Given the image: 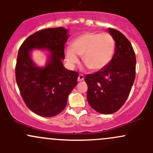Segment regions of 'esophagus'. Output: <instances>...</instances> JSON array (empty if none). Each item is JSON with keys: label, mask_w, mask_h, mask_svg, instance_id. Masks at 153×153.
<instances>
[{"label": "esophagus", "mask_w": 153, "mask_h": 153, "mask_svg": "<svg viewBox=\"0 0 153 153\" xmlns=\"http://www.w3.org/2000/svg\"><path fill=\"white\" fill-rule=\"evenodd\" d=\"M84 75H78V81H84Z\"/></svg>", "instance_id": "esophagus-1"}]
</instances>
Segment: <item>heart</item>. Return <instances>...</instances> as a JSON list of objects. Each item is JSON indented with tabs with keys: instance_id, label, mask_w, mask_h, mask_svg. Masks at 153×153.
Here are the masks:
<instances>
[{
	"instance_id": "1",
	"label": "heart",
	"mask_w": 153,
	"mask_h": 153,
	"mask_svg": "<svg viewBox=\"0 0 153 153\" xmlns=\"http://www.w3.org/2000/svg\"><path fill=\"white\" fill-rule=\"evenodd\" d=\"M115 49V41L110 34L89 32L75 38L64 54L69 67L74 68L79 63V55L88 67L98 71L109 64Z\"/></svg>"
}]
</instances>
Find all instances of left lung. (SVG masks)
<instances>
[{
    "instance_id": "8db88e82",
    "label": "left lung",
    "mask_w": 153,
    "mask_h": 153,
    "mask_svg": "<svg viewBox=\"0 0 153 153\" xmlns=\"http://www.w3.org/2000/svg\"><path fill=\"white\" fill-rule=\"evenodd\" d=\"M115 41V54L104 69L85 77L89 105L101 114L117 112L127 99L135 78V52L129 40L119 31L108 29Z\"/></svg>"
}]
</instances>
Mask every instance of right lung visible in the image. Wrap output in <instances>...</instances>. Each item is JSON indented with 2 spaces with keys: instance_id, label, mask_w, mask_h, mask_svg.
<instances>
[{
  "instance_id": "1",
  "label": "right lung",
  "mask_w": 153,
  "mask_h": 153,
  "mask_svg": "<svg viewBox=\"0 0 153 153\" xmlns=\"http://www.w3.org/2000/svg\"><path fill=\"white\" fill-rule=\"evenodd\" d=\"M69 35L63 27L46 29L29 36L18 51L15 78L24 102L42 117H53L64 109L68 96L78 84V73L64 67V44ZM33 49L49 52L44 67L33 62Z\"/></svg>"
}]
</instances>
